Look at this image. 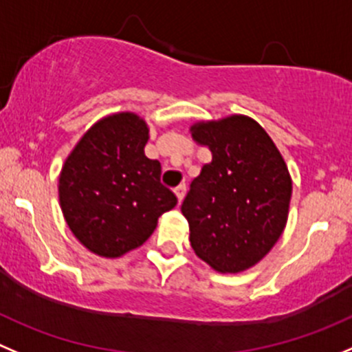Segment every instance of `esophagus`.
<instances>
[{"mask_svg":"<svg viewBox=\"0 0 352 352\" xmlns=\"http://www.w3.org/2000/svg\"><path fill=\"white\" fill-rule=\"evenodd\" d=\"M174 193H176V197H178V202L182 204V200L185 199V193H186V186L185 185H179L174 188Z\"/></svg>","mask_w":352,"mask_h":352,"instance_id":"obj_1","label":"esophagus"}]
</instances>
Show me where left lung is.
<instances>
[{
    "label": "left lung",
    "instance_id": "obj_1",
    "mask_svg": "<svg viewBox=\"0 0 352 352\" xmlns=\"http://www.w3.org/2000/svg\"><path fill=\"white\" fill-rule=\"evenodd\" d=\"M190 131L212 153L182 206L192 249L219 273L249 270L285 230L289 167L263 126L247 116L202 120Z\"/></svg>",
    "mask_w": 352,
    "mask_h": 352
}]
</instances>
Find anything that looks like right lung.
Instances as JSON below:
<instances>
[{"mask_svg": "<svg viewBox=\"0 0 352 352\" xmlns=\"http://www.w3.org/2000/svg\"><path fill=\"white\" fill-rule=\"evenodd\" d=\"M148 126L133 112L95 122L63 162L58 199L74 236L93 254L120 257L143 245L178 199L145 155Z\"/></svg>", "mask_w": 352, "mask_h": 352, "instance_id": "add662e5", "label": "right lung"}]
</instances>
